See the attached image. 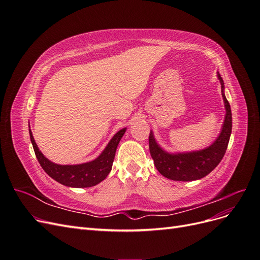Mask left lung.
Masks as SVG:
<instances>
[{
    "mask_svg": "<svg viewBox=\"0 0 260 260\" xmlns=\"http://www.w3.org/2000/svg\"><path fill=\"white\" fill-rule=\"evenodd\" d=\"M217 78L221 85L225 115L221 130L211 144L196 151L171 153L160 146L151 130L148 139L149 152L155 167L164 177L175 181L200 180L210 174L224 156L232 132V114L229 102L224 95V83L219 73H217Z\"/></svg>",
    "mask_w": 260,
    "mask_h": 260,
    "instance_id": "1",
    "label": "left lung"
}]
</instances>
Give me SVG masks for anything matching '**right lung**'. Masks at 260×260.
<instances>
[{"instance_id": "right-lung-1", "label": "right lung", "mask_w": 260, "mask_h": 260, "mask_svg": "<svg viewBox=\"0 0 260 260\" xmlns=\"http://www.w3.org/2000/svg\"><path fill=\"white\" fill-rule=\"evenodd\" d=\"M125 131L127 128L118 131L95 159L76 165H60L46 158L39 149L29 125L31 143L41 167L52 179L69 187H91L102 182L112 170L117 146Z\"/></svg>"}]
</instances>
